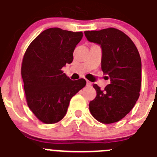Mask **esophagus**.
I'll return each instance as SVG.
<instances>
[{"label":"esophagus","mask_w":157,"mask_h":157,"mask_svg":"<svg viewBox=\"0 0 157 157\" xmlns=\"http://www.w3.org/2000/svg\"><path fill=\"white\" fill-rule=\"evenodd\" d=\"M86 83H87V86H92V83L90 82L89 80H87Z\"/></svg>","instance_id":"obj_1"}]
</instances>
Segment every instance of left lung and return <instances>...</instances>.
I'll list each match as a JSON object with an SVG mask.
<instances>
[{
	"label": "left lung",
	"instance_id": "obj_1",
	"mask_svg": "<svg viewBox=\"0 0 157 157\" xmlns=\"http://www.w3.org/2000/svg\"><path fill=\"white\" fill-rule=\"evenodd\" d=\"M84 35L102 48L101 69L110 84L101 90L93 84L96 96L89 103L95 119L104 124L120 121L134 107L141 85V61L138 50L126 34L116 28L86 31Z\"/></svg>",
	"mask_w": 157,
	"mask_h": 157
}]
</instances>
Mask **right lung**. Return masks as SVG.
I'll list each match as a JSON object with an SVG mask.
<instances>
[{
    "label": "right lung",
    "instance_id": "1",
    "mask_svg": "<svg viewBox=\"0 0 157 157\" xmlns=\"http://www.w3.org/2000/svg\"><path fill=\"white\" fill-rule=\"evenodd\" d=\"M82 37L81 31L49 28L31 42L24 54L21 75L26 100L43 123L61 121L72 97L86 85L84 79L71 80L62 70L73 62L75 47Z\"/></svg>",
    "mask_w": 157,
    "mask_h": 157
}]
</instances>
